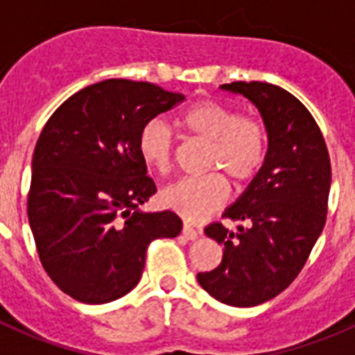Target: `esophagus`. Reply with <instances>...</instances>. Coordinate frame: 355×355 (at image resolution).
Masks as SVG:
<instances>
[{
    "label": "esophagus",
    "mask_w": 355,
    "mask_h": 355,
    "mask_svg": "<svg viewBox=\"0 0 355 355\" xmlns=\"http://www.w3.org/2000/svg\"><path fill=\"white\" fill-rule=\"evenodd\" d=\"M200 234H202V231H197V229H193L190 224L183 225V236L187 238V240L196 241V240H199Z\"/></svg>",
    "instance_id": "esophagus-1"
}]
</instances>
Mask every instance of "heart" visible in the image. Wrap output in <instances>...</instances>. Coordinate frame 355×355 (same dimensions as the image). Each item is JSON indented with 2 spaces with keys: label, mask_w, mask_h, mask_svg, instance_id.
Instances as JSON below:
<instances>
[{
  "label": "heart",
  "mask_w": 355,
  "mask_h": 355,
  "mask_svg": "<svg viewBox=\"0 0 355 355\" xmlns=\"http://www.w3.org/2000/svg\"><path fill=\"white\" fill-rule=\"evenodd\" d=\"M180 126L196 139L209 144L208 171L224 174L236 187L258 174L265 158L266 131L261 122L241 117L236 110L216 101H199L180 117ZM144 163L158 172L172 165L174 139L159 119L146 122L139 135ZM227 199V184L220 175L184 178L162 192V202L187 220H200Z\"/></svg>",
  "instance_id": "b5f03b06"
}]
</instances>
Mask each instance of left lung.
Masks as SVG:
<instances>
[{
  "mask_svg": "<svg viewBox=\"0 0 355 355\" xmlns=\"http://www.w3.org/2000/svg\"><path fill=\"white\" fill-rule=\"evenodd\" d=\"M220 89L258 108L268 147L258 174L224 211L245 225L236 233L220 222L205 229L224 254L197 281L218 302L252 307L286 290L309 258L325 225L331 159L313 115L288 90L263 81Z\"/></svg>",
  "mask_w": 355,
  "mask_h": 355,
  "instance_id": "8db88e82",
  "label": "left lung"
}]
</instances>
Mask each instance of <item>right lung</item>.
Segmentation results:
<instances>
[{
	"instance_id": "1",
	"label": "right lung",
	"mask_w": 355,
	"mask_h": 355,
	"mask_svg": "<svg viewBox=\"0 0 355 355\" xmlns=\"http://www.w3.org/2000/svg\"><path fill=\"white\" fill-rule=\"evenodd\" d=\"M183 99L147 81L105 80L69 97L46 122L31 159L28 220L44 270L78 302L130 293L150 241L181 233L175 213L140 209L156 187L139 135Z\"/></svg>"
}]
</instances>
